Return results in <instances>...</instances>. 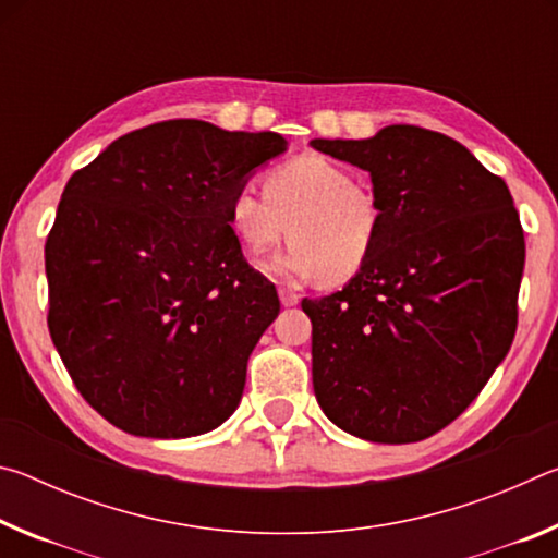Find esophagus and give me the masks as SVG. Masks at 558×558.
Masks as SVG:
<instances>
[{
  "instance_id": "obj_1",
  "label": "esophagus",
  "mask_w": 558,
  "mask_h": 558,
  "mask_svg": "<svg viewBox=\"0 0 558 558\" xmlns=\"http://www.w3.org/2000/svg\"><path fill=\"white\" fill-rule=\"evenodd\" d=\"M278 295H280V302H282V305H286V307H292V305H298V302H300V295H298L295 290L280 288Z\"/></svg>"
}]
</instances>
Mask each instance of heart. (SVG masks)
<instances>
[{
	"mask_svg": "<svg viewBox=\"0 0 558 558\" xmlns=\"http://www.w3.org/2000/svg\"><path fill=\"white\" fill-rule=\"evenodd\" d=\"M263 195L253 186L235 189L229 223L245 253L256 256L268 245L292 241L266 268L286 278L347 282L362 272L379 243L384 214L372 189L323 155L307 153L263 177Z\"/></svg>",
	"mask_w": 558,
	"mask_h": 558,
	"instance_id": "heart-1",
	"label": "heart"
}]
</instances>
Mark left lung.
<instances>
[{"instance_id":"1","label":"left lung","mask_w":558,"mask_h":558,"mask_svg":"<svg viewBox=\"0 0 558 558\" xmlns=\"http://www.w3.org/2000/svg\"><path fill=\"white\" fill-rule=\"evenodd\" d=\"M366 169L384 223L349 286L302 300L329 421L372 442L430 438L475 401L517 332L524 231L502 177L440 132L313 140Z\"/></svg>"}]
</instances>
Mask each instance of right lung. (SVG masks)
I'll return each mask as SVG.
<instances>
[{"instance_id":"obj_1","label":"right lung","mask_w":558,"mask_h":558,"mask_svg":"<svg viewBox=\"0 0 558 558\" xmlns=\"http://www.w3.org/2000/svg\"><path fill=\"white\" fill-rule=\"evenodd\" d=\"M286 149L278 132L165 120L69 179L44 251L49 332L75 389L112 426L189 438L235 411L280 302L245 263L229 202Z\"/></svg>"}]
</instances>
